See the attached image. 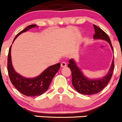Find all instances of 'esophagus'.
Returning a JSON list of instances; mask_svg holds the SVG:
<instances>
[{"label": "esophagus", "mask_w": 122, "mask_h": 122, "mask_svg": "<svg viewBox=\"0 0 122 122\" xmlns=\"http://www.w3.org/2000/svg\"><path fill=\"white\" fill-rule=\"evenodd\" d=\"M67 66V64L66 62L65 61H63V62L61 63V67H66Z\"/></svg>", "instance_id": "esophagus-1"}]
</instances>
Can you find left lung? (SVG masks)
<instances>
[{"mask_svg": "<svg viewBox=\"0 0 122 122\" xmlns=\"http://www.w3.org/2000/svg\"><path fill=\"white\" fill-rule=\"evenodd\" d=\"M93 26L95 30V34L93 38L95 39H101L108 41L113 51L111 40L108 35L102 30L95 25L94 24ZM68 67L70 68L71 71L72 84L75 90L77 92L84 95H93L99 92L107 86L110 80L112 78L115 65H114L113 59L109 71L107 75H106L102 78L98 80H90L85 77L73 59H70L69 61Z\"/></svg>", "mask_w": 122, "mask_h": 122, "instance_id": "1", "label": "left lung"}]
</instances>
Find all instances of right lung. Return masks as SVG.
Masks as SVG:
<instances>
[{"label": "right lung", "instance_id": "1", "mask_svg": "<svg viewBox=\"0 0 122 122\" xmlns=\"http://www.w3.org/2000/svg\"><path fill=\"white\" fill-rule=\"evenodd\" d=\"M36 26L35 24L28 25L17 34L13 41L20 34ZM11 46L9 48L7 57V71L11 83L19 92L26 96L35 97L42 94L48 89L53 77L61 67V63H59L49 67L41 74L35 78H25L17 73L13 67L11 61Z\"/></svg>", "mask_w": 122, "mask_h": 122}]
</instances>
